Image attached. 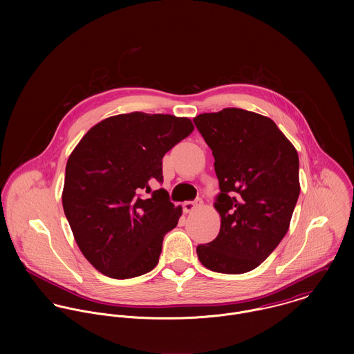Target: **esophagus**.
Instances as JSON below:
<instances>
[{"label": "esophagus", "mask_w": 354, "mask_h": 354, "mask_svg": "<svg viewBox=\"0 0 354 354\" xmlns=\"http://www.w3.org/2000/svg\"><path fill=\"white\" fill-rule=\"evenodd\" d=\"M202 199H196V201H194V202H185L183 204V208H184L185 212H191V211H194L196 207L202 205Z\"/></svg>", "instance_id": "obj_1"}]
</instances>
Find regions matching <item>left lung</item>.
I'll return each instance as SVG.
<instances>
[{"label":"left lung","mask_w":354,"mask_h":354,"mask_svg":"<svg viewBox=\"0 0 354 354\" xmlns=\"http://www.w3.org/2000/svg\"><path fill=\"white\" fill-rule=\"evenodd\" d=\"M194 122L212 150L221 189L219 233L198 245V257L215 272H248L288 233L300 195L299 153L271 118L253 111L226 107Z\"/></svg>","instance_id":"left-lung-1"}]
</instances>
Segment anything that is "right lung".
<instances>
[{
    "mask_svg": "<svg viewBox=\"0 0 354 354\" xmlns=\"http://www.w3.org/2000/svg\"><path fill=\"white\" fill-rule=\"evenodd\" d=\"M187 117L135 111L93 127L69 155L62 207L84 257L106 277L127 279L158 264L163 237L181 216L160 188L162 158L189 136Z\"/></svg>",
    "mask_w": 354,
    "mask_h": 354,
    "instance_id": "1",
    "label": "right lung"
}]
</instances>
